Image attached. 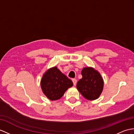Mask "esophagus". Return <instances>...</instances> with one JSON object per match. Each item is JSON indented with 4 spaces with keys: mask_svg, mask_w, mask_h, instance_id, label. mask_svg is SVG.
<instances>
[{
    "mask_svg": "<svg viewBox=\"0 0 134 134\" xmlns=\"http://www.w3.org/2000/svg\"><path fill=\"white\" fill-rule=\"evenodd\" d=\"M72 81H73V85H76V83H77V80L75 79V78H73V79H72Z\"/></svg>",
    "mask_w": 134,
    "mask_h": 134,
    "instance_id": "obj_1",
    "label": "esophagus"
}]
</instances>
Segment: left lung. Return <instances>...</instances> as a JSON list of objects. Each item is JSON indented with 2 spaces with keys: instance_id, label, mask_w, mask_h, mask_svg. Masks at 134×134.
Returning a JSON list of instances; mask_svg holds the SVG:
<instances>
[{
  "instance_id": "obj_1",
  "label": "left lung",
  "mask_w": 134,
  "mask_h": 134,
  "mask_svg": "<svg viewBox=\"0 0 134 134\" xmlns=\"http://www.w3.org/2000/svg\"><path fill=\"white\" fill-rule=\"evenodd\" d=\"M82 78L78 81L77 88L88 100L99 98L103 87V81L100 74L93 68H85L81 71Z\"/></svg>"
}]
</instances>
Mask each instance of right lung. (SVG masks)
<instances>
[{
	"instance_id": "obj_1",
	"label": "right lung",
	"mask_w": 134,
	"mask_h": 134,
	"mask_svg": "<svg viewBox=\"0 0 134 134\" xmlns=\"http://www.w3.org/2000/svg\"><path fill=\"white\" fill-rule=\"evenodd\" d=\"M73 85L72 81L62 73L57 67L48 70L41 81L42 92L51 100L61 98L68 88Z\"/></svg>"
}]
</instances>
